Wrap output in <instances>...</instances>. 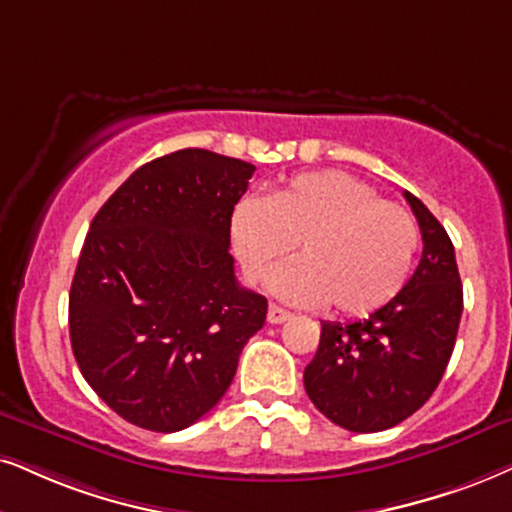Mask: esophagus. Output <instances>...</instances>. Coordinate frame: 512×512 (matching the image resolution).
Listing matches in <instances>:
<instances>
[{
    "label": "esophagus",
    "instance_id": "1",
    "mask_svg": "<svg viewBox=\"0 0 512 512\" xmlns=\"http://www.w3.org/2000/svg\"><path fill=\"white\" fill-rule=\"evenodd\" d=\"M290 316H293V314H290L288 309L278 307V304H271V307H269V314H267V319H269V323H283V321H288Z\"/></svg>",
    "mask_w": 512,
    "mask_h": 512
}]
</instances>
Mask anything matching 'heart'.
Listing matches in <instances>:
<instances>
[{"mask_svg":"<svg viewBox=\"0 0 512 512\" xmlns=\"http://www.w3.org/2000/svg\"><path fill=\"white\" fill-rule=\"evenodd\" d=\"M231 241L252 281H264L300 241L302 257L276 271L271 290L290 302L368 314L404 288L420 231L409 210L364 179L328 170L297 174L267 200L243 198Z\"/></svg>","mask_w":512,"mask_h":512,"instance_id":"b5f03b06","label":"heart"}]
</instances>
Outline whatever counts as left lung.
<instances>
[{"mask_svg":"<svg viewBox=\"0 0 512 512\" xmlns=\"http://www.w3.org/2000/svg\"><path fill=\"white\" fill-rule=\"evenodd\" d=\"M423 236V257L404 288L368 319L321 323L304 390L328 420L352 432H380L432 397L456 345L463 286L444 226L404 191Z\"/></svg>","mask_w":512,"mask_h":512,"instance_id":"left-lung-1","label":"left lung"}]
</instances>
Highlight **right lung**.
Returning a JSON list of instances; mask_svg holds the SVG:
<instances>
[{
    "mask_svg": "<svg viewBox=\"0 0 512 512\" xmlns=\"http://www.w3.org/2000/svg\"><path fill=\"white\" fill-rule=\"evenodd\" d=\"M255 165L184 148L132 172L84 238L68 300L89 387L127 423L189 428L236 375L267 297L238 286L231 215Z\"/></svg>",
    "mask_w": 512,
    "mask_h": 512,
    "instance_id": "obj_1",
    "label": "right lung"
}]
</instances>
